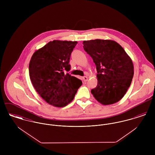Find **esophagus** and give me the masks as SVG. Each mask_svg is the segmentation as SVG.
<instances>
[{"label":"esophagus","mask_w":155,"mask_h":155,"mask_svg":"<svg viewBox=\"0 0 155 155\" xmlns=\"http://www.w3.org/2000/svg\"><path fill=\"white\" fill-rule=\"evenodd\" d=\"M82 78H83V81L84 82H87L88 81V77L87 76H84Z\"/></svg>","instance_id":"esophagus-1"}]
</instances>
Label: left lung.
<instances>
[{
    "mask_svg": "<svg viewBox=\"0 0 155 155\" xmlns=\"http://www.w3.org/2000/svg\"><path fill=\"white\" fill-rule=\"evenodd\" d=\"M83 45L95 64L98 73L97 85L91 90V94L103 105L118 102L132 82L131 58L120 45L112 40L84 41Z\"/></svg>",
    "mask_w": 155,
    "mask_h": 155,
    "instance_id": "left-lung-1",
    "label": "left lung"
}]
</instances>
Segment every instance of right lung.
Returning a JSON list of instances; mask_svg holds the SVG:
<instances>
[{"instance_id": "right-lung-1", "label": "right lung", "mask_w": 155, "mask_h": 155, "mask_svg": "<svg viewBox=\"0 0 155 155\" xmlns=\"http://www.w3.org/2000/svg\"><path fill=\"white\" fill-rule=\"evenodd\" d=\"M76 41L54 40L36 51L29 63V76L36 92L57 107L69 104L82 81L64 71L70 70V57Z\"/></svg>"}]
</instances>
